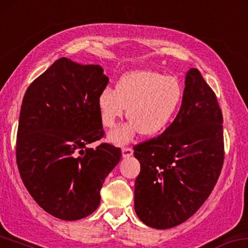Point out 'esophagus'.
<instances>
[{"instance_id": "obj_1", "label": "esophagus", "mask_w": 248, "mask_h": 248, "mask_svg": "<svg viewBox=\"0 0 248 248\" xmlns=\"http://www.w3.org/2000/svg\"><path fill=\"white\" fill-rule=\"evenodd\" d=\"M133 154V150L131 147H123L122 148V155L123 157H129Z\"/></svg>"}]
</instances>
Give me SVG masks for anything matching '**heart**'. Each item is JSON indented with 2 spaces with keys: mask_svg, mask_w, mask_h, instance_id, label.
Wrapping results in <instances>:
<instances>
[{
  "mask_svg": "<svg viewBox=\"0 0 248 248\" xmlns=\"http://www.w3.org/2000/svg\"><path fill=\"white\" fill-rule=\"evenodd\" d=\"M182 97L177 78L150 70L134 71L122 76L116 89L106 87L97 98L102 123L114 127L127 108L126 124L109 134L114 143H128L137 133L153 135L172 117Z\"/></svg>",
  "mask_w": 248,
  "mask_h": 248,
  "instance_id": "obj_1",
  "label": "heart"
}]
</instances>
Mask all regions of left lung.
Listing matches in <instances>:
<instances>
[{
	"mask_svg": "<svg viewBox=\"0 0 248 248\" xmlns=\"http://www.w3.org/2000/svg\"><path fill=\"white\" fill-rule=\"evenodd\" d=\"M140 164L134 207L147 226L166 230L199 211L224 163L223 115L197 68L185 76L180 111L161 135L134 146Z\"/></svg>",
	"mask_w": 248,
	"mask_h": 248,
	"instance_id": "1",
	"label": "left lung"
}]
</instances>
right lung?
I'll return each instance as SVG.
<instances>
[{
	"instance_id": "add662e5",
	"label": "right lung",
	"mask_w": 248,
	"mask_h": 248,
	"mask_svg": "<svg viewBox=\"0 0 248 248\" xmlns=\"http://www.w3.org/2000/svg\"><path fill=\"white\" fill-rule=\"evenodd\" d=\"M108 83L100 65L62 58L34 79L23 97L16 163L26 189L56 218L78 220L98 207L120 147L89 144L104 136L97 98Z\"/></svg>"
}]
</instances>
